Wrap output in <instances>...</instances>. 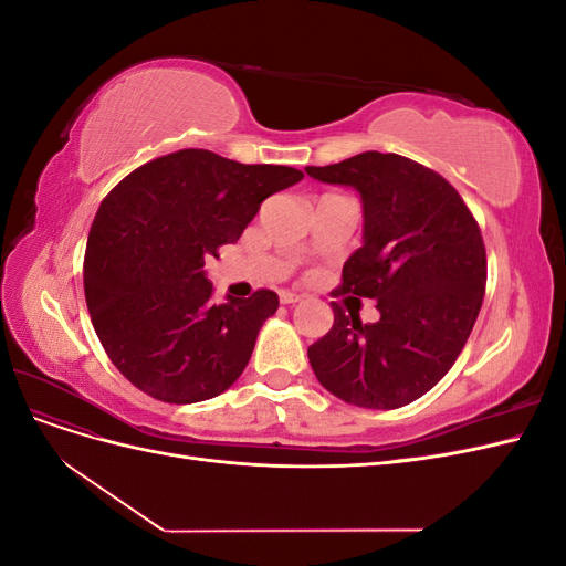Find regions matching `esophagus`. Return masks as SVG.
<instances>
[{
    "instance_id": "obj_1",
    "label": "esophagus",
    "mask_w": 566,
    "mask_h": 566,
    "mask_svg": "<svg viewBox=\"0 0 566 566\" xmlns=\"http://www.w3.org/2000/svg\"><path fill=\"white\" fill-rule=\"evenodd\" d=\"M300 300H302V295L290 293V290H283V293H281V304H295Z\"/></svg>"
}]
</instances>
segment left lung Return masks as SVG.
<instances>
[{"mask_svg": "<svg viewBox=\"0 0 566 566\" xmlns=\"http://www.w3.org/2000/svg\"><path fill=\"white\" fill-rule=\"evenodd\" d=\"M304 172L361 196L364 245L333 295L375 300L380 312L361 323L331 302L335 323L306 352L310 364L342 401L401 408L451 370L472 333L486 287L482 231L447 179L397 153L366 150Z\"/></svg>", "mask_w": 566, "mask_h": 566, "instance_id": "left-lung-1", "label": "left lung"}]
</instances>
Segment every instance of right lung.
Returning a JSON list of instances; mask_svg holds the SVG:
<instances>
[{
    "instance_id": "1",
    "label": "right lung",
    "mask_w": 566,
    "mask_h": 566,
    "mask_svg": "<svg viewBox=\"0 0 566 566\" xmlns=\"http://www.w3.org/2000/svg\"><path fill=\"white\" fill-rule=\"evenodd\" d=\"M302 177L184 148L134 169L104 198L84 252V297L101 345L136 389L196 403L241 378L279 295L256 290L217 304L202 266Z\"/></svg>"
}]
</instances>
